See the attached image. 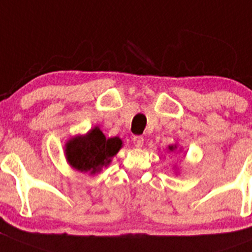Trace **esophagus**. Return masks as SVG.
I'll return each mask as SVG.
<instances>
[{
  "label": "esophagus",
  "mask_w": 252,
  "mask_h": 252,
  "mask_svg": "<svg viewBox=\"0 0 252 252\" xmlns=\"http://www.w3.org/2000/svg\"><path fill=\"white\" fill-rule=\"evenodd\" d=\"M132 141H133V145H135V147L141 149L142 145H144V137H142V136H135V137L132 138Z\"/></svg>",
  "instance_id": "34e87169"
}]
</instances>
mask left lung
Here are the masks:
<instances>
[{"label":"left lung","instance_id":"obj_1","mask_svg":"<svg viewBox=\"0 0 252 252\" xmlns=\"http://www.w3.org/2000/svg\"><path fill=\"white\" fill-rule=\"evenodd\" d=\"M176 150H177V144L170 145V146H168V151H170V152H175V151H176ZM180 151H181V147H180ZM174 168H175V172H176V174H177V172H179V168H177L176 166H175Z\"/></svg>","mask_w":252,"mask_h":252}]
</instances>
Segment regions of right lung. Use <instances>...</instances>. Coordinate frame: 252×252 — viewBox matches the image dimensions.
Returning a JSON list of instances; mask_svg holds the SVG:
<instances>
[{"label":"right lung","instance_id":"obj_1","mask_svg":"<svg viewBox=\"0 0 252 252\" xmlns=\"http://www.w3.org/2000/svg\"><path fill=\"white\" fill-rule=\"evenodd\" d=\"M122 147L120 137H106L98 126L85 135H76L64 144V158L76 171L100 174Z\"/></svg>","mask_w":252,"mask_h":252}]
</instances>
